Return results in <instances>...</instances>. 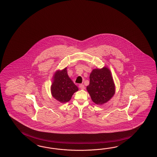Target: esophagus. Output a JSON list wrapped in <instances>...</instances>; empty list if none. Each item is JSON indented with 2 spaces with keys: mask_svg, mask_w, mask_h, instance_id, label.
<instances>
[{
  "mask_svg": "<svg viewBox=\"0 0 157 157\" xmlns=\"http://www.w3.org/2000/svg\"><path fill=\"white\" fill-rule=\"evenodd\" d=\"M78 87L80 88V89H82V90H84V89H85V86H84V84H80Z\"/></svg>",
  "mask_w": 157,
  "mask_h": 157,
  "instance_id": "1",
  "label": "esophagus"
}]
</instances>
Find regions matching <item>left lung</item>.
<instances>
[{
	"instance_id": "8db88e82",
	"label": "left lung",
	"mask_w": 157,
	"mask_h": 157,
	"mask_svg": "<svg viewBox=\"0 0 157 157\" xmlns=\"http://www.w3.org/2000/svg\"><path fill=\"white\" fill-rule=\"evenodd\" d=\"M90 83L86 89L93 102L97 105L105 104L115 94V86L111 72L107 67L93 69Z\"/></svg>"
}]
</instances>
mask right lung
<instances>
[{"label": "right lung", "instance_id": "add662e5", "mask_svg": "<svg viewBox=\"0 0 157 157\" xmlns=\"http://www.w3.org/2000/svg\"><path fill=\"white\" fill-rule=\"evenodd\" d=\"M52 79L51 95L62 103L69 101L73 94L78 90V87L68 76L67 67L62 70H57Z\"/></svg>", "mask_w": 157, "mask_h": 157}]
</instances>
